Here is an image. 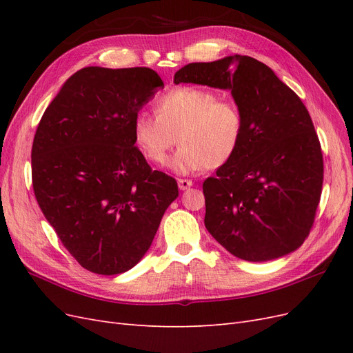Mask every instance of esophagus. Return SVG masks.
Masks as SVG:
<instances>
[{"mask_svg": "<svg viewBox=\"0 0 353 353\" xmlns=\"http://www.w3.org/2000/svg\"><path fill=\"white\" fill-rule=\"evenodd\" d=\"M191 185H193V181H190V179H178V187H179V190H187V188H190Z\"/></svg>", "mask_w": 353, "mask_h": 353, "instance_id": "obj_1", "label": "esophagus"}]
</instances>
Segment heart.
Instances as JSON below:
<instances>
[{"mask_svg": "<svg viewBox=\"0 0 353 353\" xmlns=\"http://www.w3.org/2000/svg\"><path fill=\"white\" fill-rule=\"evenodd\" d=\"M134 138L141 152L163 165L169 152L181 147L169 166L176 174L215 169L236 154L244 134V117L236 103L218 100L206 88L176 87L156 100V114L134 117Z\"/></svg>", "mask_w": 353, "mask_h": 353, "instance_id": "heart-1", "label": "heart"}]
</instances>
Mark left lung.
<instances>
[{
  "instance_id": "obj_1",
  "label": "left lung",
  "mask_w": 353,
  "mask_h": 353,
  "mask_svg": "<svg viewBox=\"0 0 353 353\" xmlns=\"http://www.w3.org/2000/svg\"><path fill=\"white\" fill-rule=\"evenodd\" d=\"M174 82L230 90L244 117L236 154L203 183L212 237L249 262L301 248L314 225L324 178L321 144L302 100L271 68L240 54L190 63Z\"/></svg>"
}]
</instances>
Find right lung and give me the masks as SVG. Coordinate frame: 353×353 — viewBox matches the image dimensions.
Returning a JSON list of instances; mask_svg holds the SVG:
<instances>
[{
    "mask_svg": "<svg viewBox=\"0 0 353 353\" xmlns=\"http://www.w3.org/2000/svg\"><path fill=\"white\" fill-rule=\"evenodd\" d=\"M163 87L148 68H83L41 117L30 154L37 201L94 274H122L140 262L178 197L176 181L148 166L132 130Z\"/></svg>",
    "mask_w": 353,
    "mask_h": 353,
    "instance_id": "obj_1",
    "label": "right lung"
}]
</instances>
